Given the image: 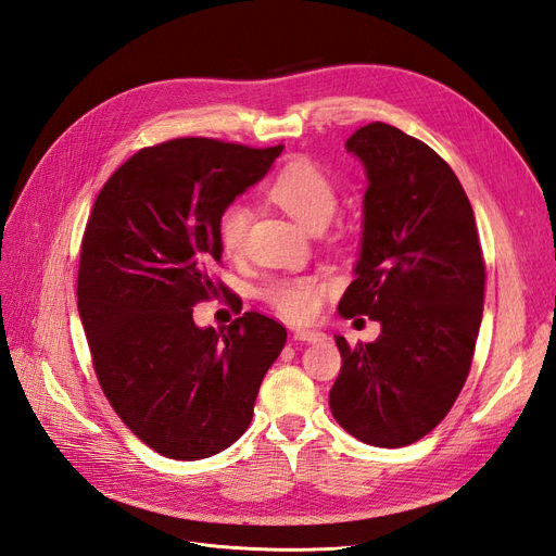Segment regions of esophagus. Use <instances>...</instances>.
Segmentation results:
<instances>
[{
	"label": "esophagus",
	"mask_w": 556,
	"mask_h": 556,
	"mask_svg": "<svg viewBox=\"0 0 556 556\" xmlns=\"http://www.w3.org/2000/svg\"><path fill=\"white\" fill-rule=\"evenodd\" d=\"M294 341H301V343H325L327 341V333L317 331V329H296L294 331Z\"/></svg>",
	"instance_id": "esophagus-1"
}]
</instances>
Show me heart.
Segmentation results:
<instances>
[{"label": "heart", "mask_w": 556, "mask_h": 556, "mask_svg": "<svg viewBox=\"0 0 556 556\" xmlns=\"http://www.w3.org/2000/svg\"><path fill=\"white\" fill-rule=\"evenodd\" d=\"M268 197L288 211L296 223L308 229H323L339 204L333 180L308 160H294L285 164L278 176L268 185ZM250 208L241 201H233L217 220V239L227 255H241L250 229ZM327 282L317 276L282 278L268 285L264 296L282 317L292 323H308L323 306Z\"/></svg>", "instance_id": "heart-1"}]
</instances>
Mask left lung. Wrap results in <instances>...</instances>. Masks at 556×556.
I'll use <instances>...</instances> for the list:
<instances>
[{"label":"left lung","mask_w":556,"mask_h":556,"mask_svg":"<svg viewBox=\"0 0 556 556\" xmlns=\"http://www.w3.org/2000/svg\"><path fill=\"white\" fill-rule=\"evenodd\" d=\"M345 150L368 185L339 313L368 315L380 336L355 348L336 336L343 366L329 408L357 441L403 447L435 429L470 371L484 301L476 215L447 162L401 129L359 127Z\"/></svg>","instance_id":"1"}]
</instances>
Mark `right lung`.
Wrapping results in <instances>:
<instances>
[{"mask_svg": "<svg viewBox=\"0 0 556 556\" xmlns=\"http://www.w3.org/2000/svg\"><path fill=\"white\" fill-rule=\"evenodd\" d=\"M282 146L174 139L143 148L99 192L83 233L78 313L99 384L148 447L206 459L250 427L288 331L248 311L220 331L192 306L217 292V220L260 182ZM225 290V288H223Z\"/></svg>", "mask_w": 556, "mask_h": 556, "instance_id": "obj_1", "label": "right lung"}]
</instances>
